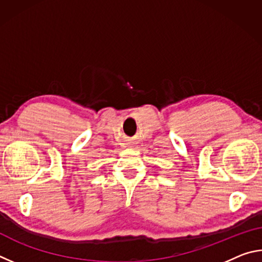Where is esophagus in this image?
Wrapping results in <instances>:
<instances>
[{"label": "esophagus", "instance_id": "1", "mask_svg": "<svg viewBox=\"0 0 262 262\" xmlns=\"http://www.w3.org/2000/svg\"><path fill=\"white\" fill-rule=\"evenodd\" d=\"M128 144H129V145H134V144H135V141H129V142H128Z\"/></svg>", "mask_w": 262, "mask_h": 262}]
</instances>
